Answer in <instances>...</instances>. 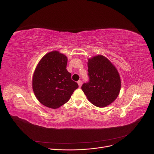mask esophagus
<instances>
[{
    "mask_svg": "<svg viewBox=\"0 0 154 154\" xmlns=\"http://www.w3.org/2000/svg\"><path fill=\"white\" fill-rule=\"evenodd\" d=\"M77 83L79 84V88H80L82 86V80H79L77 82Z\"/></svg>",
    "mask_w": 154,
    "mask_h": 154,
    "instance_id": "obj_1",
    "label": "esophagus"
}]
</instances>
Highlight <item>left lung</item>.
Masks as SVG:
<instances>
[{"instance_id": "left-lung-1", "label": "left lung", "mask_w": 154, "mask_h": 154, "mask_svg": "<svg viewBox=\"0 0 154 154\" xmlns=\"http://www.w3.org/2000/svg\"><path fill=\"white\" fill-rule=\"evenodd\" d=\"M88 67L90 80L82 86L87 99L100 108L111 104L118 96L121 87L117 69L102 55L88 58Z\"/></svg>"}]
</instances>
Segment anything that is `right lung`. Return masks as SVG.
Wrapping results in <instances>:
<instances>
[{"label": "right lung", "mask_w": 154, "mask_h": 154, "mask_svg": "<svg viewBox=\"0 0 154 154\" xmlns=\"http://www.w3.org/2000/svg\"><path fill=\"white\" fill-rule=\"evenodd\" d=\"M68 58L57 51L46 54L40 60L32 78V88L38 101L56 109L71 98L78 84L66 69Z\"/></svg>", "instance_id": "add662e5"}]
</instances>
